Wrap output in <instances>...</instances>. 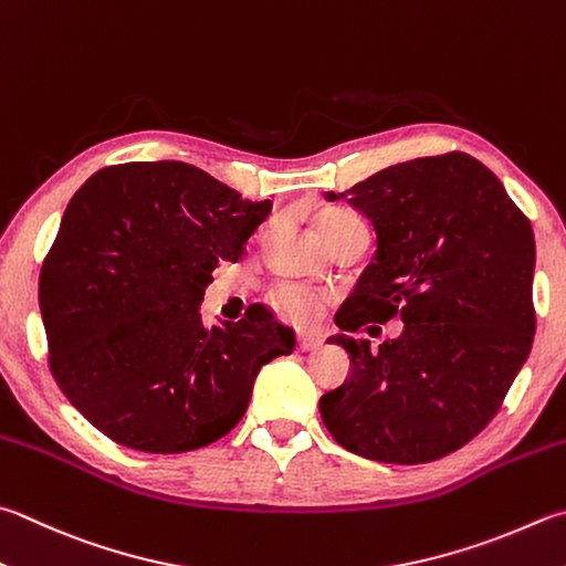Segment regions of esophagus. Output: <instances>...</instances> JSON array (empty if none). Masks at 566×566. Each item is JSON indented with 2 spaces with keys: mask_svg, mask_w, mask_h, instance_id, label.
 <instances>
[{
  "mask_svg": "<svg viewBox=\"0 0 566 566\" xmlns=\"http://www.w3.org/2000/svg\"><path fill=\"white\" fill-rule=\"evenodd\" d=\"M325 339L319 335H297V349L301 352H315L323 347Z\"/></svg>",
  "mask_w": 566,
  "mask_h": 566,
  "instance_id": "obj_1",
  "label": "esophagus"
}]
</instances>
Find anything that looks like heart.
I'll list each match as a JSON object with an SVG mask.
<instances>
[{
  "label": "heart",
  "instance_id": "b5f03b06",
  "mask_svg": "<svg viewBox=\"0 0 566 566\" xmlns=\"http://www.w3.org/2000/svg\"><path fill=\"white\" fill-rule=\"evenodd\" d=\"M361 219H357L355 214H347V211H337V209H327L323 214L317 217V227L323 231V237L329 239L335 237L339 229L349 227V223H357ZM271 305L279 311L283 317L293 319V323H311V319L317 315V297L305 291L301 285H291V283H281L275 285L273 291L269 293Z\"/></svg>",
  "mask_w": 566,
  "mask_h": 566
}]
</instances>
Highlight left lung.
I'll list each match as a JSON object with an SVG mask.
<instances>
[{
  "instance_id": "left-lung-1",
  "label": "left lung",
  "mask_w": 566,
  "mask_h": 566,
  "mask_svg": "<svg viewBox=\"0 0 566 566\" xmlns=\"http://www.w3.org/2000/svg\"><path fill=\"white\" fill-rule=\"evenodd\" d=\"M327 199L377 231V259L337 313L345 333L401 319L352 357L343 387L319 399L343 449L381 463H429L475 439L500 411L535 337V237L505 187L465 153L416 157Z\"/></svg>"
}]
</instances>
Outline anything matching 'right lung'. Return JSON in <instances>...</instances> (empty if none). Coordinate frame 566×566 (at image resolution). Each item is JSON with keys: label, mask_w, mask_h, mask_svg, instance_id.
Instances as JSON below:
<instances>
[{"label": "right lung", "mask_w": 566, "mask_h": 566, "mask_svg": "<svg viewBox=\"0 0 566 566\" xmlns=\"http://www.w3.org/2000/svg\"><path fill=\"white\" fill-rule=\"evenodd\" d=\"M269 211L169 159L103 167L71 197L39 275L49 369L111 441L205 449L243 419L261 367L291 355L293 329L263 305L219 327L199 313L211 271Z\"/></svg>", "instance_id": "right-lung-1"}]
</instances>
